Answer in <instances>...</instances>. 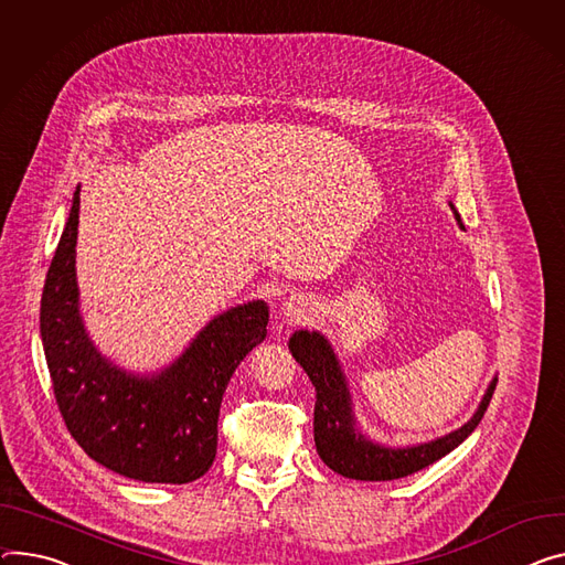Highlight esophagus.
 Instances as JSON below:
<instances>
[{
	"label": "esophagus",
	"instance_id": "esophagus-1",
	"mask_svg": "<svg viewBox=\"0 0 565 565\" xmlns=\"http://www.w3.org/2000/svg\"><path fill=\"white\" fill-rule=\"evenodd\" d=\"M284 313L290 318V320H301L311 313V303L309 299H303L301 295H292L286 303H284Z\"/></svg>",
	"mask_w": 565,
	"mask_h": 565
}]
</instances>
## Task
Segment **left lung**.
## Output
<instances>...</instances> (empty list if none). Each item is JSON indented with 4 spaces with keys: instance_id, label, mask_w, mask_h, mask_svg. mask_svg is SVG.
<instances>
[{
    "instance_id": "left-lung-1",
    "label": "left lung",
    "mask_w": 565,
    "mask_h": 565,
    "mask_svg": "<svg viewBox=\"0 0 565 565\" xmlns=\"http://www.w3.org/2000/svg\"><path fill=\"white\" fill-rule=\"evenodd\" d=\"M455 218L459 227H465L457 212H455ZM288 349L295 355V361L303 367V372L309 374L311 383L316 385L313 435H316L318 455L322 457V461L329 469L351 480H370V482L396 480L430 467L433 461L448 455L478 428L498 383L493 381L489 385L478 413L459 430L441 439H435L430 444L394 450V448H383L379 444H372L370 439H365L361 433H358L351 417L349 392H347L342 372L338 367V361L329 342L320 333L297 331L290 338Z\"/></svg>"
}]
</instances>
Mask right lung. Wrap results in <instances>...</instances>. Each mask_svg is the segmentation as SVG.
Instances as JSON below:
<instances>
[{"label": "right lung", "instance_id": "add662e5", "mask_svg": "<svg viewBox=\"0 0 565 565\" xmlns=\"http://www.w3.org/2000/svg\"><path fill=\"white\" fill-rule=\"evenodd\" d=\"M78 210L76 191L40 301V333L63 422L92 459L119 476L193 482L214 465L225 387L243 358L264 342L268 306L252 301L218 316L158 376L124 374L100 358L78 316Z\"/></svg>", "mask_w": 565, "mask_h": 565}]
</instances>
